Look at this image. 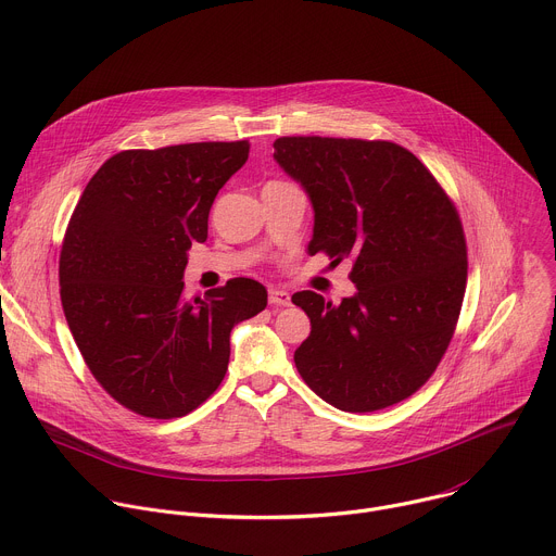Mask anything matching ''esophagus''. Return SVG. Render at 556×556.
Listing matches in <instances>:
<instances>
[{
	"mask_svg": "<svg viewBox=\"0 0 556 556\" xmlns=\"http://www.w3.org/2000/svg\"><path fill=\"white\" fill-rule=\"evenodd\" d=\"M268 301L270 305L275 307H281V305H290V294L286 290H279V288H270L268 292Z\"/></svg>",
	"mask_w": 556,
	"mask_h": 556,
	"instance_id": "esophagus-1",
	"label": "esophagus"
}]
</instances>
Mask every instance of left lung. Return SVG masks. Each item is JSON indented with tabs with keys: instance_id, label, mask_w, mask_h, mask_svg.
I'll return each mask as SVG.
<instances>
[{
	"instance_id": "left-lung-1",
	"label": "left lung",
	"mask_w": 556,
	"mask_h": 556,
	"mask_svg": "<svg viewBox=\"0 0 556 556\" xmlns=\"http://www.w3.org/2000/svg\"><path fill=\"white\" fill-rule=\"evenodd\" d=\"M273 147L314 211L307 253L354 262L356 292L341 303L312 290L292 294L309 319V337L294 352L299 374L341 412L409 399L446 352L464 299L466 242L455 206L401 144L283 136Z\"/></svg>"
}]
</instances>
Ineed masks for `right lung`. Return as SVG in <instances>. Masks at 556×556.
I'll list each match as a JSON object with an SVG mask.
<instances>
[{
	"instance_id": "add662e5",
	"label": "right lung",
	"mask_w": 556,
	"mask_h": 556,
	"mask_svg": "<svg viewBox=\"0 0 556 556\" xmlns=\"http://www.w3.org/2000/svg\"><path fill=\"white\" fill-rule=\"evenodd\" d=\"M249 161V142H191L112 155L78 200L61 247L65 321L101 387L123 407L169 420L219 387L230 330L268 303L255 279L185 301L193 242Z\"/></svg>"
}]
</instances>
